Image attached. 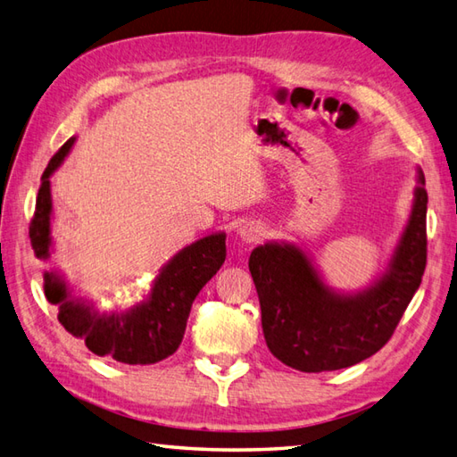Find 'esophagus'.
Wrapping results in <instances>:
<instances>
[{"label":"esophagus","mask_w":457,"mask_h":457,"mask_svg":"<svg viewBox=\"0 0 457 457\" xmlns=\"http://www.w3.org/2000/svg\"><path fill=\"white\" fill-rule=\"evenodd\" d=\"M265 236V229L262 223L257 221H245L244 226H239V237L245 241V244H257Z\"/></svg>","instance_id":"1"}]
</instances>
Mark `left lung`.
Returning a JSON list of instances; mask_svg holds the SVG:
<instances>
[{"mask_svg":"<svg viewBox=\"0 0 457 457\" xmlns=\"http://www.w3.org/2000/svg\"><path fill=\"white\" fill-rule=\"evenodd\" d=\"M390 270L370 291L341 297L320 283L307 255L295 245H259L249 257L262 305V327L271 354L301 372L353 366L390 341L422 283L428 259L426 180Z\"/></svg>","mask_w":457,"mask_h":457,"instance_id":"8db88e82","label":"left lung"}]
</instances>
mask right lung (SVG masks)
Returning <instances> with one entry per match:
<instances>
[{
	"mask_svg": "<svg viewBox=\"0 0 457 457\" xmlns=\"http://www.w3.org/2000/svg\"><path fill=\"white\" fill-rule=\"evenodd\" d=\"M75 138H69L49 160L29 223V239L35 255H49L51 190L49 176L62 162ZM226 262V236H208L184 247L154 281L150 297L137 309L98 315L85 305L71 301L67 287L57 275L45 273V297L59 305V323L69 333L85 338L88 351L124 364H154L174 354L195 295Z\"/></svg>",
	"mask_w": 457,
	"mask_h": 457,
	"instance_id": "add662e5",
	"label": "right lung"
}]
</instances>
